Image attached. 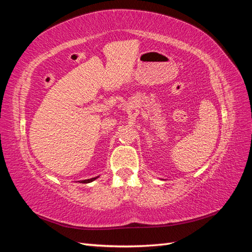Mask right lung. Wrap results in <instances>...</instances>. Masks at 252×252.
<instances>
[{"instance_id":"right-lung-1","label":"right lung","mask_w":252,"mask_h":252,"mask_svg":"<svg viewBox=\"0 0 252 252\" xmlns=\"http://www.w3.org/2000/svg\"><path fill=\"white\" fill-rule=\"evenodd\" d=\"M97 178H92V179H88V180H83V181H81V183H90V182H93L94 180H96Z\"/></svg>"}]
</instances>
